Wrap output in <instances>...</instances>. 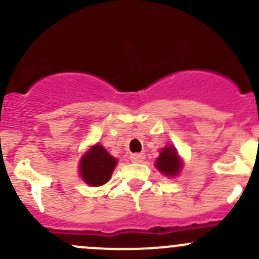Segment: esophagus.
I'll return each instance as SVG.
<instances>
[{
  "label": "esophagus",
  "mask_w": 259,
  "mask_h": 259,
  "mask_svg": "<svg viewBox=\"0 0 259 259\" xmlns=\"http://www.w3.org/2000/svg\"><path fill=\"white\" fill-rule=\"evenodd\" d=\"M131 161L135 163H141L143 162V160H145V155L143 153H133V155H131Z\"/></svg>",
  "instance_id": "esophagus-1"
}]
</instances>
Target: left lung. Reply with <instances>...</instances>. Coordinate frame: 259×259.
<instances>
[{
    "mask_svg": "<svg viewBox=\"0 0 259 259\" xmlns=\"http://www.w3.org/2000/svg\"><path fill=\"white\" fill-rule=\"evenodd\" d=\"M156 168L163 175L168 178L179 175L183 167V161L179 157V153L174 146H167L161 150L160 156L157 157L155 162Z\"/></svg>",
    "mask_w": 259,
    "mask_h": 259,
    "instance_id": "8db88e82",
    "label": "left lung"
}]
</instances>
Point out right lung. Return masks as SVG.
Returning <instances> with one entry per match:
<instances>
[{"label": "right lung", "mask_w": 259, "mask_h": 259, "mask_svg": "<svg viewBox=\"0 0 259 259\" xmlns=\"http://www.w3.org/2000/svg\"><path fill=\"white\" fill-rule=\"evenodd\" d=\"M117 166V160L102 145H94L81 156L79 174L84 183L91 186H102L108 183Z\"/></svg>", "instance_id": "add662e5"}]
</instances>
